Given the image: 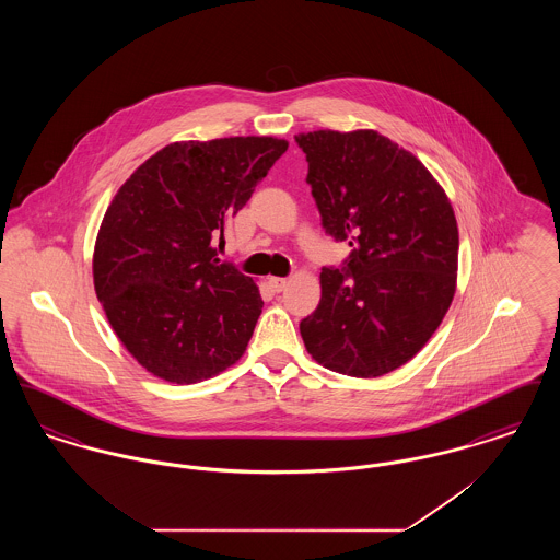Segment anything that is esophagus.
<instances>
[{
	"label": "esophagus",
	"instance_id": "1",
	"mask_svg": "<svg viewBox=\"0 0 560 560\" xmlns=\"http://www.w3.org/2000/svg\"><path fill=\"white\" fill-rule=\"evenodd\" d=\"M268 283H270V288H272L275 292H283L285 285H288V279H285V277H270Z\"/></svg>",
	"mask_w": 560,
	"mask_h": 560
}]
</instances>
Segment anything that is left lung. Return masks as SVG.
Segmentation results:
<instances>
[{
  "instance_id": "obj_1",
  "label": "left lung",
  "mask_w": 560,
  "mask_h": 560,
  "mask_svg": "<svg viewBox=\"0 0 560 560\" xmlns=\"http://www.w3.org/2000/svg\"><path fill=\"white\" fill-rule=\"evenodd\" d=\"M320 224L352 252L320 270L317 311L300 320L323 368L377 377L416 357L445 317L457 222L445 190L409 151L373 130L298 133Z\"/></svg>"
}]
</instances>
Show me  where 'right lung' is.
Listing matches in <instances>:
<instances>
[{"mask_svg":"<svg viewBox=\"0 0 560 560\" xmlns=\"http://www.w3.org/2000/svg\"><path fill=\"white\" fill-rule=\"evenodd\" d=\"M285 151L270 136L174 142L117 190L96 240L94 288L147 372L192 384L240 361L265 302L213 243Z\"/></svg>","mask_w":560,"mask_h":560,"instance_id":"right-lung-1","label":"right lung"}]
</instances>
